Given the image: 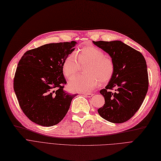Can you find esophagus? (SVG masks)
Instances as JSON below:
<instances>
[{
    "label": "esophagus",
    "instance_id": "obj_1",
    "mask_svg": "<svg viewBox=\"0 0 161 161\" xmlns=\"http://www.w3.org/2000/svg\"><path fill=\"white\" fill-rule=\"evenodd\" d=\"M83 95H84L85 96H86L87 97H91L93 95V93H83Z\"/></svg>",
    "mask_w": 161,
    "mask_h": 161
}]
</instances>
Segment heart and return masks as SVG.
<instances>
[{
	"instance_id": "heart-1",
	"label": "heart",
	"mask_w": 161,
	"mask_h": 161,
	"mask_svg": "<svg viewBox=\"0 0 161 161\" xmlns=\"http://www.w3.org/2000/svg\"><path fill=\"white\" fill-rule=\"evenodd\" d=\"M86 63H88L85 69L86 74L78 75L69 81V87L74 92H89L99 81L106 83L113 78L114 72L113 60L93 45L83 47L67 56L62 62L64 75L68 79L72 78L80 70L81 64Z\"/></svg>"
}]
</instances>
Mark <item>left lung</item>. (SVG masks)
<instances>
[{
  "instance_id": "8db88e82",
  "label": "left lung",
  "mask_w": 161,
  "mask_h": 161,
  "mask_svg": "<svg viewBox=\"0 0 161 161\" xmlns=\"http://www.w3.org/2000/svg\"><path fill=\"white\" fill-rule=\"evenodd\" d=\"M107 52L114 64V72L108 85L100 91L104 105L99 115L108 122L128 121L139 109L149 87L148 72L143 54L120 41H93ZM111 90H114L112 92Z\"/></svg>"
}]
</instances>
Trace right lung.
<instances>
[{"mask_svg":"<svg viewBox=\"0 0 161 161\" xmlns=\"http://www.w3.org/2000/svg\"><path fill=\"white\" fill-rule=\"evenodd\" d=\"M75 41L50 43L27 51L21 58L14 78V89L25 115L37 124H58L73 98L64 90L66 81L62 62L72 53Z\"/></svg>","mask_w":161,"mask_h":161,"instance_id":"1","label":"right lung"}]
</instances>
